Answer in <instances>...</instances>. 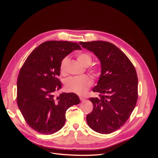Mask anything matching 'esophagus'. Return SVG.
Masks as SVG:
<instances>
[{
    "label": "esophagus",
    "mask_w": 158,
    "mask_h": 158,
    "mask_svg": "<svg viewBox=\"0 0 158 158\" xmlns=\"http://www.w3.org/2000/svg\"><path fill=\"white\" fill-rule=\"evenodd\" d=\"M79 98H80V101H81V102L84 101L85 100V97H79Z\"/></svg>",
    "instance_id": "obj_1"
}]
</instances>
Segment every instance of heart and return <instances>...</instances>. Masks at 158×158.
<instances>
[{
	"mask_svg": "<svg viewBox=\"0 0 158 158\" xmlns=\"http://www.w3.org/2000/svg\"><path fill=\"white\" fill-rule=\"evenodd\" d=\"M77 58L78 61L85 66H88L92 62V56L88 52H82L77 54ZM69 58L68 56L64 57L62 60L60 64V72L61 73H64L66 70V67L69 62ZM90 70L94 75H96L98 72V68L96 66H92ZM92 80L86 75L80 76L70 77L66 79L64 82V86L66 89L69 92H73L77 94H85L88 88L92 85Z\"/></svg>",
	"mask_w": 158,
	"mask_h": 158,
	"instance_id": "obj_1",
	"label": "heart"
}]
</instances>
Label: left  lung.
Returning a JSON list of instances; mask_svg holds the SVG:
<instances>
[{"mask_svg":"<svg viewBox=\"0 0 158 158\" xmlns=\"http://www.w3.org/2000/svg\"><path fill=\"white\" fill-rule=\"evenodd\" d=\"M93 52L101 63V74L93 92L99 94L89 100L93 111L86 117L89 127L101 134L120 129L133 111L138 100V77L127 56L114 44L104 41H80Z\"/></svg>","mask_w":158,"mask_h":158,"instance_id":"obj_1","label":"left lung"}]
</instances>
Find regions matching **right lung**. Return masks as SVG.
<instances>
[{"label": "right lung", "mask_w": 158, "mask_h": 158, "mask_svg": "<svg viewBox=\"0 0 158 158\" xmlns=\"http://www.w3.org/2000/svg\"><path fill=\"white\" fill-rule=\"evenodd\" d=\"M81 50L77 44L67 41H47L40 44L25 61L17 79L16 102L28 125L43 135L60 131L70 107L80 103L73 93H62L58 78L62 60L74 50Z\"/></svg>", "instance_id": "obj_1"}]
</instances>
